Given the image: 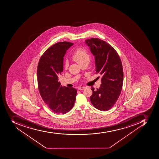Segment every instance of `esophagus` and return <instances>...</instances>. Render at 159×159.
<instances>
[{"mask_svg": "<svg viewBox=\"0 0 159 159\" xmlns=\"http://www.w3.org/2000/svg\"><path fill=\"white\" fill-rule=\"evenodd\" d=\"M85 89V87H79V88H78V90H83V89Z\"/></svg>", "mask_w": 159, "mask_h": 159, "instance_id": "1", "label": "esophagus"}]
</instances>
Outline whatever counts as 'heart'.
Masks as SVG:
<instances>
[{
    "label": "heart",
    "instance_id": "heart-1",
    "mask_svg": "<svg viewBox=\"0 0 159 159\" xmlns=\"http://www.w3.org/2000/svg\"><path fill=\"white\" fill-rule=\"evenodd\" d=\"M72 58L77 63L80 65V63L84 62L86 61H89V56L87 51L84 48H80L75 52L72 56ZM66 67H67V63L65 64Z\"/></svg>",
    "mask_w": 159,
    "mask_h": 159
}]
</instances>
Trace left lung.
<instances>
[{"label":"left lung","mask_w":159,"mask_h":159,"mask_svg":"<svg viewBox=\"0 0 159 159\" xmlns=\"http://www.w3.org/2000/svg\"><path fill=\"white\" fill-rule=\"evenodd\" d=\"M85 41L94 56L96 74L102 76L99 89L92 87L90 102L97 109L107 111L114 106L120 94L124 79L122 63L117 52L106 41L97 38Z\"/></svg>","instance_id":"1"}]
</instances>
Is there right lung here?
Masks as SVG:
<instances>
[{"label": "right lung", "instance_id": "right-lung-1", "mask_svg": "<svg viewBox=\"0 0 159 159\" xmlns=\"http://www.w3.org/2000/svg\"><path fill=\"white\" fill-rule=\"evenodd\" d=\"M73 44L66 41L55 43L44 52L38 64L39 92L47 106L57 114L70 111L75 101L76 89L62 87L58 81V75L63 71V57Z\"/></svg>", "mask_w": 159, "mask_h": 159}]
</instances>
